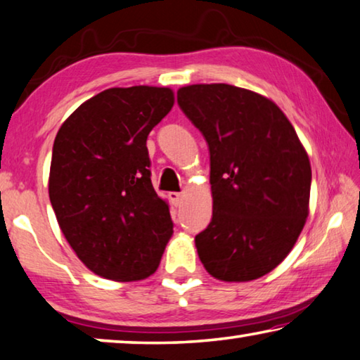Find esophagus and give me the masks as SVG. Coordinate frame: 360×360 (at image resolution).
<instances>
[{"label":"esophagus","mask_w":360,"mask_h":360,"mask_svg":"<svg viewBox=\"0 0 360 360\" xmlns=\"http://www.w3.org/2000/svg\"><path fill=\"white\" fill-rule=\"evenodd\" d=\"M169 198L170 201H172L175 206H181V202H184V198H185V193H169Z\"/></svg>","instance_id":"esophagus-1"}]
</instances>
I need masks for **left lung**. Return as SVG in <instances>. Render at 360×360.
Returning a JSON list of instances; mask_svg holds the SVG:
<instances>
[{"label":"left lung","instance_id":"8db88e82","mask_svg":"<svg viewBox=\"0 0 360 360\" xmlns=\"http://www.w3.org/2000/svg\"><path fill=\"white\" fill-rule=\"evenodd\" d=\"M176 101L211 153L212 220L196 235L204 269L251 281L288 256L309 215L312 170L272 99L226 84L181 86Z\"/></svg>","mask_w":360,"mask_h":360}]
</instances>
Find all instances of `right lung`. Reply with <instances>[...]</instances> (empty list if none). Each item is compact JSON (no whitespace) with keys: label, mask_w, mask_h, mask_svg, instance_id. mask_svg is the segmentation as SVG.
Instances as JSON below:
<instances>
[{"label":"right lung","mask_w":360,"mask_h":360,"mask_svg":"<svg viewBox=\"0 0 360 360\" xmlns=\"http://www.w3.org/2000/svg\"><path fill=\"white\" fill-rule=\"evenodd\" d=\"M174 101L167 86L109 88L82 103L54 140L49 201L77 257L103 278H148L174 233L146 148Z\"/></svg>","instance_id":"obj_1"}]
</instances>
